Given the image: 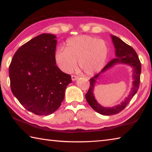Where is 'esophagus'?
<instances>
[{
    "mask_svg": "<svg viewBox=\"0 0 152 152\" xmlns=\"http://www.w3.org/2000/svg\"><path fill=\"white\" fill-rule=\"evenodd\" d=\"M78 78V76H74V75H72V80L73 81L76 80H77Z\"/></svg>",
    "mask_w": 152,
    "mask_h": 152,
    "instance_id": "1",
    "label": "esophagus"
}]
</instances>
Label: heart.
I'll return each mask as SVG.
<instances>
[{
    "label": "heart",
    "instance_id": "obj_1",
    "mask_svg": "<svg viewBox=\"0 0 152 152\" xmlns=\"http://www.w3.org/2000/svg\"><path fill=\"white\" fill-rule=\"evenodd\" d=\"M108 56V46L103 39L88 35L69 39L66 48L60 47L55 53V61L64 72L70 73L76 66L86 75H92L103 68Z\"/></svg>",
    "mask_w": 152,
    "mask_h": 152
}]
</instances>
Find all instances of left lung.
Segmentation results:
<instances>
[{
	"label": "left lung",
	"mask_w": 152,
	"mask_h": 152,
	"mask_svg": "<svg viewBox=\"0 0 152 152\" xmlns=\"http://www.w3.org/2000/svg\"><path fill=\"white\" fill-rule=\"evenodd\" d=\"M112 41L115 48V56L116 58L110 61L102 70L96 75L90 79V87L87 93L85 94V97L87 102L95 111L103 115H115L121 111L129 103L131 100L133 96L137 92L140 83V75L141 66L138 56L132 47L127 45L124 42L119 39V37L115 35H111ZM116 63H126L128 64L133 68V86L130 93L128 96L126 98L124 102L120 105L112 107H103L97 103L94 96L93 91L94 84L99 76V74L103 73L108 69Z\"/></svg>",
	"instance_id": "left-lung-1"
}]
</instances>
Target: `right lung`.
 Here are the masks:
<instances>
[{"label":"right lung","mask_w":152,"mask_h":152,"mask_svg":"<svg viewBox=\"0 0 152 152\" xmlns=\"http://www.w3.org/2000/svg\"><path fill=\"white\" fill-rule=\"evenodd\" d=\"M56 36L43 33L18 49L9 66L12 94L25 109L49 115L62 102L71 76L56 65Z\"/></svg>","instance_id":"add662e5"}]
</instances>
